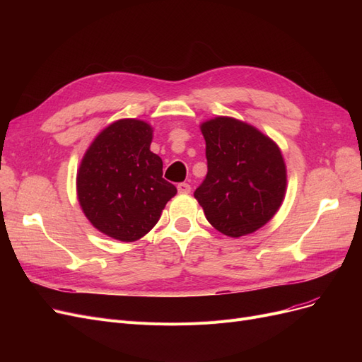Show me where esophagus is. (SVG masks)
<instances>
[{
  "mask_svg": "<svg viewBox=\"0 0 362 362\" xmlns=\"http://www.w3.org/2000/svg\"><path fill=\"white\" fill-rule=\"evenodd\" d=\"M177 189H178L180 193H190V190H192L189 182H180V184L177 185Z\"/></svg>",
  "mask_w": 362,
  "mask_h": 362,
  "instance_id": "esophagus-1",
  "label": "esophagus"
}]
</instances>
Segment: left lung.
<instances>
[{"label": "left lung", "mask_w": 362, "mask_h": 362, "mask_svg": "<svg viewBox=\"0 0 362 362\" xmlns=\"http://www.w3.org/2000/svg\"><path fill=\"white\" fill-rule=\"evenodd\" d=\"M201 131L208 172L194 198L206 221L229 237L257 231L275 216L286 194L279 148L257 128L231 117L208 120Z\"/></svg>", "instance_id": "obj_1"}]
</instances>
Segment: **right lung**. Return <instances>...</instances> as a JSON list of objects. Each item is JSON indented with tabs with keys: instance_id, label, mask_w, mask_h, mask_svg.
Instances as JSON below:
<instances>
[{
	"instance_id": "obj_1",
	"label": "right lung",
	"mask_w": 362,
	"mask_h": 362,
	"mask_svg": "<svg viewBox=\"0 0 362 362\" xmlns=\"http://www.w3.org/2000/svg\"><path fill=\"white\" fill-rule=\"evenodd\" d=\"M151 141L152 128L144 120H117L93 140L76 175L86 217L120 242L148 234L177 194L163 178V161L151 152Z\"/></svg>"
}]
</instances>
